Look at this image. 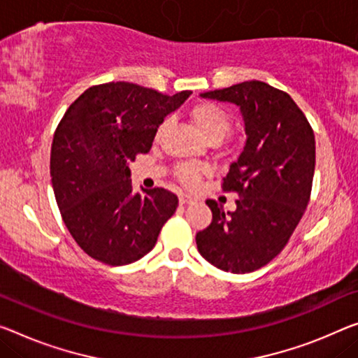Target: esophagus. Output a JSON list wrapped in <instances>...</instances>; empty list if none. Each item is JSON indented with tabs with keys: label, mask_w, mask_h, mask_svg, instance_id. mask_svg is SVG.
<instances>
[{
	"label": "esophagus",
	"mask_w": 358,
	"mask_h": 358,
	"mask_svg": "<svg viewBox=\"0 0 358 358\" xmlns=\"http://www.w3.org/2000/svg\"><path fill=\"white\" fill-rule=\"evenodd\" d=\"M195 198L189 194H180L179 195V203L180 205H189V203H194Z\"/></svg>",
	"instance_id": "obj_1"
}]
</instances>
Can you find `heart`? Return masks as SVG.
<instances>
[{
    "instance_id": "b5f03b06",
    "label": "heart",
    "mask_w": 358,
    "mask_h": 358,
    "mask_svg": "<svg viewBox=\"0 0 358 358\" xmlns=\"http://www.w3.org/2000/svg\"><path fill=\"white\" fill-rule=\"evenodd\" d=\"M190 118L195 126L200 129V133L206 137L210 142H221L225 136L229 134L230 128H232V120H230L229 113L225 112L216 103L211 102H198L190 108ZM168 123L163 122L155 131V139L158 141L163 136L164 129H166ZM206 174V169L203 166H196L192 163H182L176 169V176L178 179L187 187H195L203 176Z\"/></svg>"
}]
</instances>
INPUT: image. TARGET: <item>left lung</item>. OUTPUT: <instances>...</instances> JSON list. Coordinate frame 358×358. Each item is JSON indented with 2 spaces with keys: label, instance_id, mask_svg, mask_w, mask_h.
<instances>
[{
  "label": "left lung",
  "instance_id": "8db88e82",
  "mask_svg": "<svg viewBox=\"0 0 358 358\" xmlns=\"http://www.w3.org/2000/svg\"><path fill=\"white\" fill-rule=\"evenodd\" d=\"M235 103L246 142L230 164L222 190L238 194L236 210L206 200L213 221L196 234V248L214 267L248 273L271 262L288 243L310 198L315 137L287 92L264 81H245L200 94Z\"/></svg>",
  "mask_w": 358,
  "mask_h": 358
}]
</instances>
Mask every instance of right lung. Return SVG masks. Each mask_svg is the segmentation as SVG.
Returning a JSON list of instances; mask_svg holds the SVG:
<instances>
[{"mask_svg":"<svg viewBox=\"0 0 358 358\" xmlns=\"http://www.w3.org/2000/svg\"><path fill=\"white\" fill-rule=\"evenodd\" d=\"M192 94H162L126 81L92 86L54 133L51 178L69 232L92 259L126 266L152 251L178 208L162 187L133 194L129 163L147 153L166 115Z\"/></svg>","mask_w":358,"mask_h":358,"instance_id":"right-lung-1","label":"right lung"}]
</instances>
